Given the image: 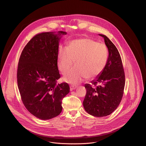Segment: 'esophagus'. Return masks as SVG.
I'll return each instance as SVG.
<instances>
[{
	"label": "esophagus",
	"mask_w": 146,
	"mask_h": 146,
	"mask_svg": "<svg viewBox=\"0 0 146 146\" xmlns=\"http://www.w3.org/2000/svg\"><path fill=\"white\" fill-rule=\"evenodd\" d=\"M76 86H75L74 85H70V90L72 91L73 90H75L76 89Z\"/></svg>",
	"instance_id": "1"
}]
</instances>
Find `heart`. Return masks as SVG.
<instances>
[{"label":"heart","mask_w":146,"mask_h":146,"mask_svg":"<svg viewBox=\"0 0 146 146\" xmlns=\"http://www.w3.org/2000/svg\"><path fill=\"white\" fill-rule=\"evenodd\" d=\"M108 57V51L104 44L89 38L76 39L70 42L66 49H59L58 67L64 74L75 61L76 66L64 79L70 83H78L84 78L92 79L98 76L104 70Z\"/></svg>","instance_id":"obj_1"}]
</instances>
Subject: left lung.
<instances>
[{
    "label": "left lung",
    "instance_id": "obj_1",
    "mask_svg": "<svg viewBox=\"0 0 146 146\" xmlns=\"http://www.w3.org/2000/svg\"><path fill=\"white\" fill-rule=\"evenodd\" d=\"M104 38L109 56L101 74L91 84L85 85L86 94L83 106L89 114L103 117L111 114L120 104L124 94L125 78L120 54L114 44L105 35Z\"/></svg>",
    "mask_w": 146,
    "mask_h": 146
}]
</instances>
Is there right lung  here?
<instances>
[{"instance_id": "1", "label": "right lung", "mask_w": 146, "mask_h": 146, "mask_svg": "<svg viewBox=\"0 0 146 146\" xmlns=\"http://www.w3.org/2000/svg\"><path fill=\"white\" fill-rule=\"evenodd\" d=\"M57 35L42 32L35 35L23 49L19 58L17 80L26 108L36 118L48 120L62 110V99L70 92L67 83L57 84L61 75L57 67L59 40Z\"/></svg>"}]
</instances>
